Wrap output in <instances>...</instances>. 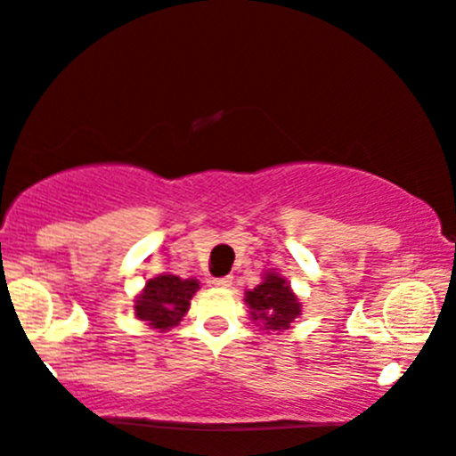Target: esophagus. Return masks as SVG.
<instances>
[{
    "mask_svg": "<svg viewBox=\"0 0 456 456\" xmlns=\"http://www.w3.org/2000/svg\"><path fill=\"white\" fill-rule=\"evenodd\" d=\"M212 284L214 287H221V289H227L229 284H232V276H223V278H212Z\"/></svg>",
    "mask_w": 456,
    "mask_h": 456,
    "instance_id": "obj_1",
    "label": "esophagus"
}]
</instances>
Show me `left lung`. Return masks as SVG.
Returning a JSON list of instances; mask_svg holds the SVG:
<instances>
[{"label": "left lung", "instance_id": "obj_1", "mask_svg": "<svg viewBox=\"0 0 456 456\" xmlns=\"http://www.w3.org/2000/svg\"><path fill=\"white\" fill-rule=\"evenodd\" d=\"M261 278V284L244 293L248 316L265 333L281 336L295 325L304 308H301L299 297L282 273L267 270Z\"/></svg>", "mask_w": 456, "mask_h": 456}]
</instances>
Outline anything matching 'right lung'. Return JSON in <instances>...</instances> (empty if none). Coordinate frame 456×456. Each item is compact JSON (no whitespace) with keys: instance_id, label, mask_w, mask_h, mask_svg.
Listing matches in <instances>:
<instances>
[{"instance_id":"add662e5","label":"right lung","mask_w":456,"mask_h":456,"mask_svg":"<svg viewBox=\"0 0 456 456\" xmlns=\"http://www.w3.org/2000/svg\"><path fill=\"white\" fill-rule=\"evenodd\" d=\"M200 290L197 278H180L163 272L146 281L144 289L135 295V318L144 321L151 329L169 331L183 321L191 308V299Z\"/></svg>"}]
</instances>
